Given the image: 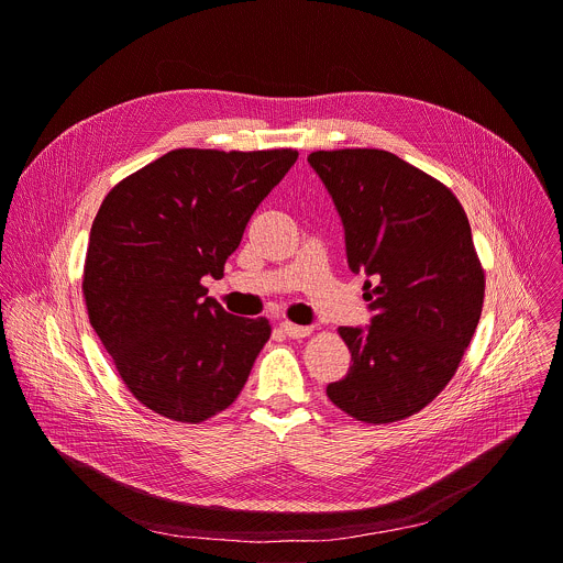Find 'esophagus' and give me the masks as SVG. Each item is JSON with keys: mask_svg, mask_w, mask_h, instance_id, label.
Masks as SVG:
<instances>
[{"mask_svg": "<svg viewBox=\"0 0 563 563\" xmlns=\"http://www.w3.org/2000/svg\"><path fill=\"white\" fill-rule=\"evenodd\" d=\"M280 328L285 330L287 336H291V340H301V336H308V334L312 332V328H308V325H296V323H291V321H283Z\"/></svg>", "mask_w": 563, "mask_h": 563, "instance_id": "1", "label": "esophagus"}]
</instances>
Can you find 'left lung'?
I'll return each instance as SVG.
<instances>
[{
  "instance_id": "8db88e82",
  "label": "left lung",
  "mask_w": 563,
  "mask_h": 563,
  "mask_svg": "<svg viewBox=\"0 0 563 563\" xmlns=\"http://www.w3.org/2000/svg\"><path fill=\"white\" fill-rule=\"evenodd\" d=\"M310 167L342 217L346 260L373 312L342 325L351 368L328 398L364 423L417 415L451 383L477 328L484 272L462 203L380 148L314 152Z\"/></svg>"
}]
</instances>
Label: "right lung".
<instances>
[{"mask_svg":"<svg viewBox=\"0 0 563 563\" xmlns=\"http://www.w3.org/2000/svg\"><path fill=\"white\" fill-rule=\"evenodd\" d=\"M296 158L291 148H174L103 199L84 269L88 317L129 391L156 415L201 423L240 396L272 325L229 314L201 280L223 276Z\"/></svg>","mask_w":563,"mask_h":563,"instance_id":"obj_1","label":"right lung"}]
</instances>
